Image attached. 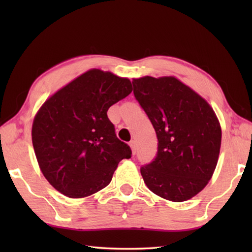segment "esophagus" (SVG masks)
I'll use <instances>...</instances> for the list:
<instances>
[{"instance_id":"esophagus-1","label":"esophagus","mask_w":252,"mask_h":252,"mask_svg":"<svg viewBox=\"0 0 252 252\" xmlns=\"http://www.w3.org/2000/svg\"><path fill=\"white\" fill-rule=\"evenodd\" d=\"M129 145H130V147L132 148V153H133V155H135V153H136V146H135V142H134V141H131V142L129 143Z\"/></svg>"}]
</instances>
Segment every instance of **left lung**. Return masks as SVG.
Returning <instances> with one entry per match:
<instances>
[{"label":"left lung","instance_id":"8db88e82","mask_svg":"<svg viewBox=\"0 0 252 252\" xmlns=\"http://www.w3.org/2000/svg\"><path fill=\"white\" fill-rule=\"evenodd\" d=\"M133 93L156 131L158 152L141 168L154 194L186 201L205 189L215 172L222 131L208 101L175 77L133 79Z\"/></svg>","mask_w":252,"mask_h":252}]
</instances>
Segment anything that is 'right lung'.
Returning <instances> with one entry per match:
<instances>
[{
    "mask_svg": "<svg viewBox=\"0 0 252 252\" xmlns=\"http://www.w3.org/2000/svg\"><path fill=\"white\" fill-rule=\"evenodd\" d=\"M132 92L131 81L90 69L47 98L32 123V144L41 172L56 190L84 198L110 183L131 148L116 136L109 107Z\"/></svg>",
    "mask_w": 252,
    "mask_h": 252,
    "instance_id": "right-lung-1",
    "label": "right lung"
}]
</instances>
